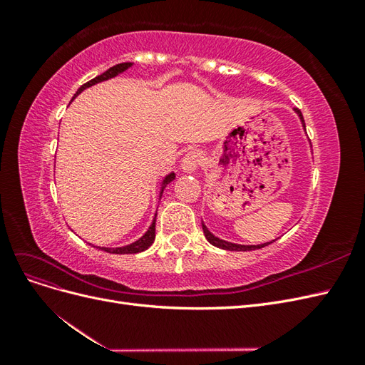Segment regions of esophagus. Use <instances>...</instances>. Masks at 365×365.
Instances as JSON below:
<instances>
[{
  "label": "esophagus",
  "instance_id": "34e87169",
  "mask_svg": "<svg viewBox=\"0 0 365 365\" xmlns=\"http://www.w3.org/2000/svg\"><path fill=\"white\" fill-rule=\"evenodd\" d=\"M202 161H204V155L201 150H196V149L189 150L182 158V169L185 172H193L200 168Z\"/></svg>",
  "mask_w": 365,
  "mask_h": 365
}]
</instances>
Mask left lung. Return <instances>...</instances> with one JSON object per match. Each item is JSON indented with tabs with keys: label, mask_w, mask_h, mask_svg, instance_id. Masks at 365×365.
Returning <instances> with one entry per match:
<instances>
[{
	"label": "left lung",
	"mask_w": 365,
	"mask_h": 365,
	"mask_svg": "<svg viewBox=\"0 0 365 365\" xmlns=\"http://www.w3.org/2000/svg\"><path fill=\"white\" fill-rule=\"evenodd\" d=\"M297 114L300 115V118H302V121H303V126L306 128L304 118H303V114H302L300 109H297ZM202 230H204V235H205V237H207V240L210 242V244L217 247V248L228 250V251H252V250H259V248L267 247V245H269V244H272V242H274V240H272V242H268V244H263V245H236V244H231V242H225V240H220V239L215 237V236L207 230V227H205L204 224H202Z\"/></svg>",
	"instance_id": "obj_1"
}]
</instances>
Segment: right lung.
<instances>
[{
    "label": "right lung",
    "mask_w": 365,
    "mask_h": 365,
    "mask_svg": "<svg viewBox=\"0 0 365 365\" xmlns=\"http://www.w3.org/2000/svg\"><path fill=\"white\" fill-rule=\"evenodd\" d=\"M130 62H123V63H117V65H114V67H111L109 70H106L105 73H102L101 76H97V77H94V79H91L90 82H86V83H83L79 90H77V93L74 94V97L79 94V93H82L85 88H88V86H93V85H96V83H98V82H103V81H108V79H111V77H114V76H117L118 73H121V71H125L126 68H129L130 67ZM73 97V98H74ZM175 180V173H170V175H168L165 176V180H164V182H163V187H161V195H163V190H164V187L168 185L170 181H173ZM157 216V215H155ZM153 240H155V219H153V222H152V225L149 227V230L146 231V235L143 236L141 239H138L137 242H134V244H130V245H128V247H121V248H101V250H103V251H106V252H111V254H137V252H141V251H145V250H148L152 244H153Z\"/></svg>",
    "instance_id": "obj_1"
}]
</instances>
